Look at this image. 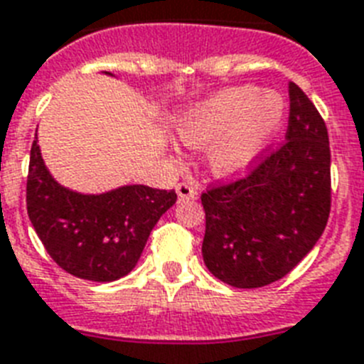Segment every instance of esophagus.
<instances>
[{"mask_svg": "<svg viewBox=\"0 0 364 364\" xmlns=\"http://www.w3.org/2000/svg\"><path fill=\"white\" fill-rule=\"evenodd\" d=\"M176 191H177V196H179V200H194V198L198 196L196 185L191 181L177 183Z\"/></svg>", "mask_w": 364, "mask_h": 364, "instance_id": "obj_1", "label": "esophagus"}]
</instances>
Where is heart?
Listing matches in <instances>:
<instances>
[{"instance_id": "obj_1", "label": "heart", "mask_w": 364, "mask_h": 364, "mask_svg": "<svg viewBox=\"0 0 364 364\" xmlns=\"http://www.w3.org/2000/svg\"><path fill=\"white\" fill-rule=\"evenodd\" d=\"M284 117V100L254 85L226 87L192 105L177 119V134L187 146L209 149L217 176L243 173L264 149Z\"/></svg>"}]
</instances>
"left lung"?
I'll use <instances>...</instances> for the list:
<instances>
[{
	"mask_svg": "<svg viewBox=\"0 0 364 364\" xmlns=\"http://www.w3.org/2000/svg\"><path fill=\"white\" fill-rule=\"evenodd\" d=\"M288 93L286 140L256 156L245 177L202 192L203 262L233 288H262L286 277L318 243L329 218L326 121L299 85L289 82Z\"/></svg>",
	"mask_w": 364,
	"mask_h": 364,
	"instance_id": "obj_1",
	"label": "left lung"
}]
</instances>
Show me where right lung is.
<instances>
[{
  "mask_svg": "<svg viewBox=\"0 0 364 364\" xmlns=\"http://www.w3.org/2000/svg\"><path fill=\"white\" fill-rule=\"evenodd\" d=\"M176 191L127 185L105 194H80L50 176L37 140L29 155V220L59 267L73 277L112 282L131 273Z\"/></svg>",
  "mask_w": 364,
  "mask_h": 364,
  "instance_id": "add662e5",
  "label": "right lung"
}]
</instances>
